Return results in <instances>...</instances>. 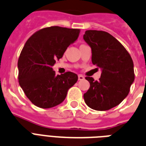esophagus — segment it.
<instances>
[{
	"label": "esophagus",
	"mask_w": 146,
	"mask_h": 146,
	"mask_svg": "<svg viewBox=\"0 0 146 146\" xmlns=\"http://www.w3.org/2000/svg\"><path fill=\"white\" fill-rule=\"evenodd\" d=\"M84 77L83 76V75H81V74H79L78 75V80L79 81H82V80H84Z\"/></svg>",
	"instance_id": "34e87169"
}]
</instances>
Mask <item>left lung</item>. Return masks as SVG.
I'll list each match as a JSON object with an SVG mask.
<instances>
[{"label": "left lung", "mask_w": 146, "mask_h": 146, "mask_svg": "<svg viewBox=\"0 0 146 146\" xmlns=\"http://www.w3.org/2000/svg\"><path fill=\"white\" fill-rule=\"evenodd\" d=\"M84 39L91 46L92 63L102 70L99 81L85 78L90 88L84 99L91 109L108 110L128 95L135 79L133 59L125 47L105 31L87 30Z\"/></svg>", "instance_id": "left-lung-1"}]
</instances>
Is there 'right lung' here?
<instances>
[{"label": "right lung", "mask_w": 146, "mask_h": 146, "mask_svg": "<svg viewBox=\"0 0 146 146\" xmlns=\"http://www.w3.org/2000/svg\"><path fill=\"white\" fill-rule=\"evenodd\" d=\"M80 30L50 27L38 30L25 43L18 59V80L27 98L47 109L63 102L78 81L73 72L55 76L52 66L79 36Z\"/></svg>", "instance_id": "obj_1"}]
</instances>
